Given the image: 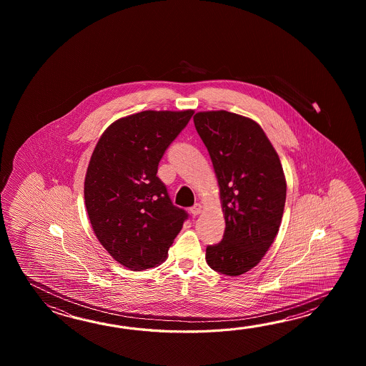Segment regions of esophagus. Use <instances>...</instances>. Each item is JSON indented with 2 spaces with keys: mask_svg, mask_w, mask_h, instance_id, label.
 <instances>
[{
  "mask_svg": "<svg viewBox=\"0 0 366 366\" xmlns=\"http://www.w3.org/2000/svg\"><path fill=\"white\" fill-rule=\"evenodd\" d=\"M189 212H191V214L192 216H197V214H200L202 213V204H194V207L189 209Z\"/></svg>",
  "mask_w": 366,
  "mask_h": 366,
  "instance_id": "1",
  "label": "esophagus"
}]
</instances>
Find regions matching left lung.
<instances>
[{
  "label": "left lung",
  "instance_id": "8db88e82",
  "mask_svg": "<svg viewBox=\"0 0 366 366\" xmlns=\"http://www.w3.org/2000/svg\"><path fill=\"white\" fill-rule=\"evenodd\" d=\"M194 127L208 149L219 186L225 233L207 247L212 269L239 276L262 260L279 233L287 199L280 158L257 122L227 111H205Z\"/></svg>",
  "mask_w": 366,
  "mask_h": 366
}]
</instances>
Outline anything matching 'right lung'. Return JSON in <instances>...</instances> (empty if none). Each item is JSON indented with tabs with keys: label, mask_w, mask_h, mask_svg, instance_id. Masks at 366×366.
Listing matches in <instances>:
<instances>
[{
	"label": "right lung",
	"mask_w": 366,
	"mask_h": 366,
	"mask_svg": "<svg viewBox=\"0 0 366 366\" xmlns=\"http://www.w3.org/2000/svg\"><path fill=\"white\" fill-rule=\"evenodd\" d=\"M194 109L142 111L114 122L94 149L85 204L94 233L131 271L159 265L188 218L157 177L158 164Z\"/></svg>",
	"instance_id": "1"
}]
</instances>
